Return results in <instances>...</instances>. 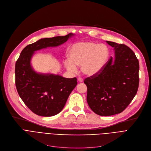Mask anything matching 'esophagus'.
I'll return each instance as SVG.
<instances>
[{
    "mask_svg": "<svg viewBox=\"0 0 151 151\" xmlns=\"http://www.w3.org/2000/svg\"><path fill=\"white\" fill-rule=\"evenodd\" d=\"M78 81L80 82V83H82V82H83V80L82 78H79L78 79Z\"/></svg>",
    "mask_w": 151,
    "mask_h": 151,
    "instance_id": "esophagus-1",
    "label": "esophagus"
}]
</instances>
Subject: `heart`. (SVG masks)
Instances as JSON below:
<instances>
[{"label": "heart", "instance_id": "1", "mask_svg": "<svg viewBox=\"0 0 151 151\" xmlns=\"http://www.w3.org/2000/svg\"><path fill=\"white\" fill-rule=\"evenodd\" d=\"M68 59L64 60L67 70L75 73L76 66H81L82 73L88 76L99 75L104 70L109 59V50L104 44L91 42L75 43L68 51Z\"/></svg>", "mask_w": 151, "mask_h": 151}]
</instances>
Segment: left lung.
<instances>
[{"label":"left lung","instance_id":"obj_1","mask_svg":"<svg viewBox=\"0 0 151 151\" xmlns=\"http://www.w3.org/2000/svg\"><path fill=\"white\" fill-rule=\"evenodd\" d=\"M114 51L97 75L87 78V101L93 111L109 116L121 113L137 94L139 86V62L133 51L124 44L106 41Z\"/></svg>","mask_w":151,"mask_h":151}]
</instances>
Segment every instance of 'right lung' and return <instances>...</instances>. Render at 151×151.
Segmentation results:
<instances>
[{
  "label": "right lung",
  "instance_id": "add662e5",
  "mask_svg": "<svg viewBox=\"0 0 151 151\" xmlns=\"http://www.w3.org/2000/svg\"><path fill=\"white\" fill-rule=\"evenodd\" d=\"M75 34L40 39L21 51L15 65L16 87L25 105L35 114L50 117L59 113L77 84L76 78L38 73L31 65L35 52L65 43Z\"/></svg>",
  "mask_w": 151,
  "mask_h": 151
}]
</instances>
